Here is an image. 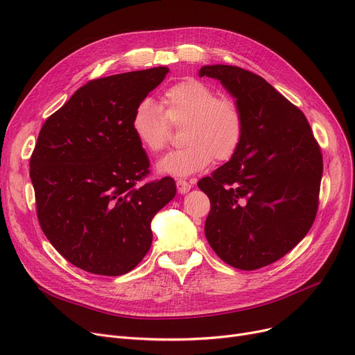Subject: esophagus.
Wrapping results in <instances>:
<instances>
[{"mask_svg": "<svg viewBox=\"0 0 355 355\" xmlns=\"http://www.w3.org/2000/svg\"><path fill=\"white\" fill-rule=\"evenodd\" d=\"M191 182H189V181H185V180H178L177 181V190H178V193L180 194H185V193H189L190 190H191Z\"/></svg>", "mask_w": 355, "mask_h": 355, "instance_id": "obj_1", "label": "esophagus"}]
</instances>
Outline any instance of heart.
I'll list each match as a JSON object with an SVG mask.
<instances>
[{"mask_svg": "<svg viewBox=\"0 0 355 355\" xmlns=\"http://www.w3.org/2000/svg\"><path fill=\"white\" fill-rule=\"evenodd\" d=\"M173 128H184L178 151L165 155L157 165L161 174L185 177L209 166L213 159H232L245 137V116L232 98L198 80H184L168 87L161 106L142 99L132 115L130 128L149 154L164 151Z\"/></svg>", "mask_w": 355, "mask_h": 355, "instance_id": "obj_1", "label": "heart"}]
</instances>
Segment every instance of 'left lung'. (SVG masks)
<instances>
[{
	"mask_svg": "<svg viewBox=\"0 0 355 355\" xmlns=\"http://www.w3.org/2000/svg\"><path fill=\"white\" fill-rule=\"evenodd\" d=\"M245 116L236 155L198 181L210 198L206 237L236 269L256 270L291 252L318 210L322 154L302 112L263 78L237 66H202Z\"/></svg>",
	"mask_w": 355,
	"mask_h": 355,
	"instance_id": "left-lung-1",
	"label": "left lung"
}]
</instances>
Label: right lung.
<instances>
[{
    "instance_id": "1",
    "label": "right lung",
    "mask_w": 355,
    "mask_h": 355,
    "mask_svg": "<svg viewBox=\"0 0 355 355\" xmlns=\"http://www.w3.org/2000/svg\"><path fill=\"white\" fill-rule=\"evenodd\" d=\"M165 66L87 82L42 126L30 178L43 233L89 273L132 270L153 243L151 220L175 196L170 177L139 185L149 159L130 121Z\"/></svg>"
}]
</instances>
